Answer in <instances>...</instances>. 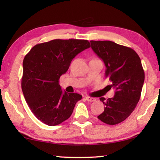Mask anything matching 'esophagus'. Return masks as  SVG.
Masks as SVG:
<instances>
[{"instance_id": "obj_1", "label": "esophagus", "mask_w": 160, "mask_h": 160, "mask_svg": "<svg viewBox=\"0 0 160 160\" xmlns=\"http://www.w3.org/2000/svg\"><path fill=\"white\" fill-rule=\"evenodd\" d=\"M85 99L87 100V101H88V102H94V101H95V99L93 98V97H85Z\"/></svg>"}]
</instances>
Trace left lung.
<instances>
[{"mask_svg": "<svg viewBox=\"0 0 160 160\" xmlns=\"http://www.w3.org/2000/svg\"><path fill=\"white\" fill-rule=\"evenodd\" d=\"M90 42L92 50L107 68L105 75L111 82L110 89H115L113 98L99 99L105 107L97 118L109 125H116L128 118L136 107L144 83V70L132 48L111 41Z\"/></svg>", "mask_w": 160, "mask_h": 160, "instance_id": "1", "label": "left lung"}]
</instances>
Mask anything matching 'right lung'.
Listing matches in <instances>:
<instances>
[{
  "instance_id": "obj_1",
  "label": "right lung",
  "mask_w": 160,
  "mask_h": 160,
  "mask_svg": "<svg viewBox=\"0 0 160 160\" xmlns=\"http://www.w3.org/2000/svg\"><path fill=\"white\" fill-rule=\"evenodd\" d=\"M90 47L88 40L53 39L35 45L23 60L22 90L34 115L48 126H56L71 116L82 99L61 90L59 79L76 55Z\"/></svg>"
}]
</instances>
